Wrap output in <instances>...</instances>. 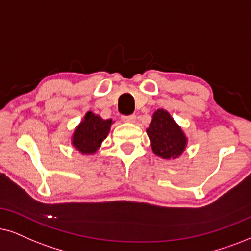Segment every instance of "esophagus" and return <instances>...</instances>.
Wrapping results in <instances>:
<instances>
[{
    "instance_id": "esophagus-1",
    "label": "esophagus",
    "mask_w": 251,
    "mask_h": 251,
    "mask_svg": "<svg viewBox=\"0 0 251 251\" xmlns=\"http://www.w3.org/2000/svg\"><path fill=\"white\" fill-rule=\"evenodd\" d=\"M123 122L125 123H135L136 120V116L135 115H129V116H123L122 117Z\"/></svg>"
}]
</instances>
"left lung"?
<instances>
[{
    "label": "left lung",
    "instance_id": "8db88e82",
    "mask_svg": "<svg viewBox=\"0 0 251 251\" xmlns=\"http://www.w3.org/2000/svg\"><path fill=\"white\" fill-rule=\"evenodd\" d=\"M153 153L164 160L178 158L185 151L188 138L168 111L158 109L147 128Z\"/></svg>",
    "mask_w": 251,
    "mask_h": 251
}]
</instances>
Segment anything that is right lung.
Masks as SVG:
<instances>
[{
	"instance_id": "right-lung-1",
	"label": "right lung",
	"mask_w": 251,
	"mask_h": 251,
	"mask_svg": "<svg viewBox=\"0 0 251 251\" xmlns=\"http://www.w3.org/2000/svg\"><path fill=\"white\" fill-rule=\"evenodd\" d=\"M112 123V119H103L88 111L72 136L73 147L82 155L95 154L100 148L104 139H106Z\"/></svg>"
}]
</instances>
